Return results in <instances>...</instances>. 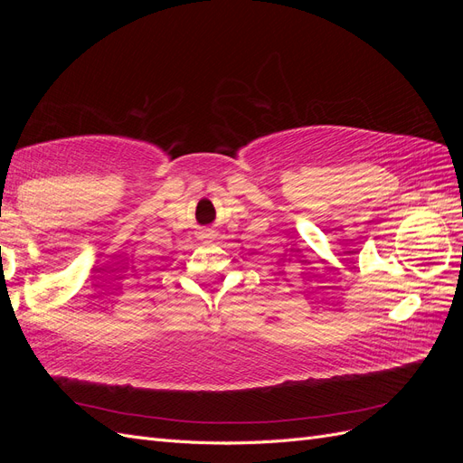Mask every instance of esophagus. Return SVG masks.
I'll list each match as a JSON object with an SVG mask.
<instances>
[{
  "label": "esophagus",
  "instance_id": "1",
  "mask_svg": "<svg viewBox=\"0 0 463 463\" xmlns=\"http://www.w3.org/2000/svg\"><path fill=\"white\" fill-rule=\"evenodd\" d=\"M214 233L213 232H210V230H206V233H204V237H213Z\"/></svg>",
  "mask_w": 463,
  "mask_h": 463
}]
</instances>
